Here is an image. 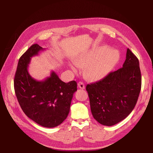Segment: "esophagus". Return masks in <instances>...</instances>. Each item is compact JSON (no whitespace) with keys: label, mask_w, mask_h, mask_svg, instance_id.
Returning <instances> with one entry per match:
<instances>
[{"label":"esophagus","mask_w":153,"mask_h":153,"mask_svg":"<svg viewBox=\"0 0 153 153\" xmlns=\"http://www.w3.org/2000/svg\"><path fill=\"white\" fill-rule=\"evenodd\" d=\"M77 86H78L79 88H80V89H85V85H84V83L82 82H78Z\"/></svg>","instance_id":"1"}]
</instances>
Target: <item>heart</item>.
I'll return each mask as SVG.
<instances>
[{"label":"heart","mask_w":153,"mask_h":153,"mask_svg":"<svg viewBox=\"0 0 153 153\" xmlns=\"http://www.w3.org/2000/svg\"><path fill=\"white\" fill-rule=\"evenodd\" d=\"M103 46L93 48L74 59L69 66L74 72L77 67L84 69V76L91 81H99L105 77L113 70L120 59V53L116 50H108Z\"/></svg>","instance_id":"heart-1"}]
</instances>
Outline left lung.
<instances>
[{"label": "left lung", "mask_w": 153, "mask_h": 153, "mask_svg": "<svg viewBox=\"0 0 153 153\" xmlns=\"http://www.w3.org/2000/svg\"><path fill=\"white\" fill-rule=\"evenodd\" d=\"M141 87L138 59L128 48L123 68L86 86L94 118L105 126L122 121L134 108Z\"/></svg>", "instance_id": "1"}]
</instances>
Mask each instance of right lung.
<instances>
[{
    "instance_id": "right-lung-1",
    "label": "right lung",
    "mask_w": 153,
    "mask_h": 153,
    "mask_svg": "<svg viewBox=\"0 0 153 153\" xmlns=\"http://www.w3.org/2000/svg\"><path fill=\"white\" fill-rule=\"evenodd\" d=\"M44 50L34 44L21 56L15 75L14 89L22 110L28 118L42 126L53 128L67 118L77 82H64L54 71L43 81L32 77L28 71L31 58Z\"/></svg>"
}]
</instances>
